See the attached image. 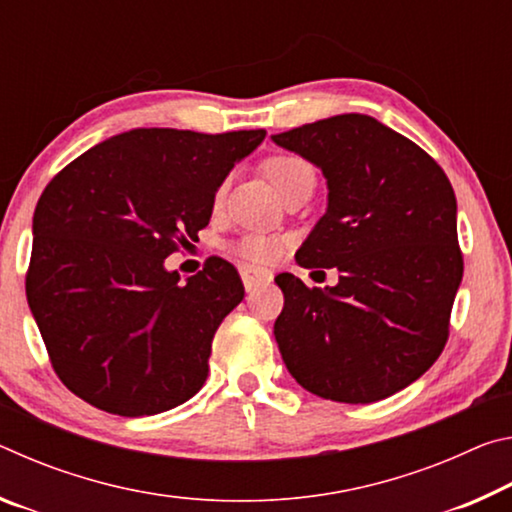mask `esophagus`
Here are the masks:
<instances>
[{
	"label": "esophagus",
	"mask_w": 512,
	"mask_h": 512,
	"mask_svg": "<svg viewBox=\"0 0 512 512\" xmlns=\"http://www.w3.org/2000/svg\"><path fill=\"white\" fill-rule=\"evenodd\" d=\"M239 273H241V280H244L246 291H253L262 282L271 280V273L264 271V268H257V266H250V264L239 266Z\"/></svg>",
	"instance_id": "esophagus-1"
}]
</instances>
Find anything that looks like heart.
<instances>
[{"mask_svg":"<svg viewBox=\"0 0 512 512\" xmlns=\"http://www.w3.org/2000/svg\"><path fill=\"white\" fill-rule=\"evenodd\" d=\"M266 173L271 178L277 192L282 198H287L293 192H302V189L316 187V171L311 162L296 153H277L273 158L266 160ZM225 192V185L216 189V201H221ZM280 239L266 237V235H246L235 244V253L241 255L248 262H271L273 257L280 253Z\"/></svg>","mask_w":512,"mask_h":512,"instance_id":"heart-1","label":"heart"}]
</instances>
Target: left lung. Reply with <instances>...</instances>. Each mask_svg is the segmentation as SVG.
<instances>
[{"label":"left lung","mask_w":512,"mask_h":512,"mask_svg":"<svg viewBox=\"0 0 512 512\" xmlns=\"http://www.w3.org/2000/svg\"><path fill=\"white\" fill-rule=\"evenodd\" d=\"M327 180L320 216L296 262L336 268L309 289L275 277L284 309L273 334L309 393L370 404L402 391L443 352L463 277L456 196L438 162L375 117L336 115L273 135Z\"/></svg>","instance_id":"left-lung-1"}]
</instances>
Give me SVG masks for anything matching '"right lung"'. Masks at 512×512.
Here are the masks:
<instances>
[{
  "label": "right lung",
  "mask_w": 512,
  "mask_h": 512,
  "mask_svg": "<svg viewBox=\"0 0 512 512\" xmlns=\"http://www.w3.org/2000/svg\"><path fill=\"white\" fill-rule=\"evenodd\" d=\"M264 137V128H133L92 146L45 187L27 300L74 395L140 418L201 391L216 329L244 300V284L221 257L187 282L164 259L198 239L216 189Z\"/></svg>",
  "instance_id": "right-lung-1"
}]
</instances>
